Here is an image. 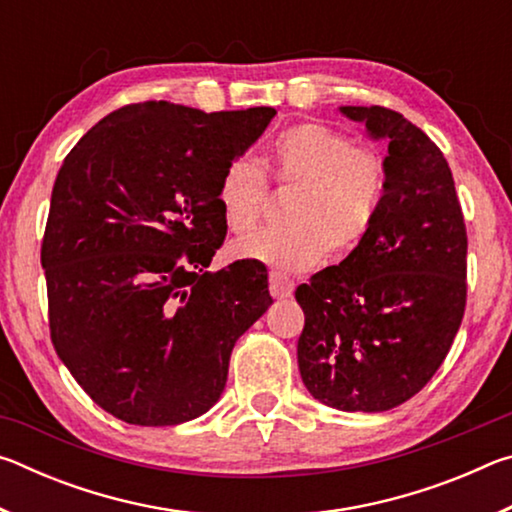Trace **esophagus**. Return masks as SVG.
<instances>
[{"label": "esophagus", "mask_w": 512, "mask_h": 512, "mask_svg": "<svg viewBox=\"0 0 512 512\" xmlns=\"http://www.w3.org/2000/svg\"><path fill=\"white\" fill-rule=\"evenodd\" d=\"M268 282H271V284H268V289H271V296L273 298H289L291 293H293V289H296V282H293L291 277L277 273V271L271 273V277H268Z\"/></svg>", "instance_id": "1"}]
</instances>
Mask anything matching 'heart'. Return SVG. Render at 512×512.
<instances>
[{
    "instance_id": "heart-1",
    "label": "heart",
    "mask_w": 512,
    "mask_h": 512,
    "mask_svg": "<svg viewBox=\"0 0 512 512\" xmlns=\"http://www.w3.org/2000/svg\"><path fill=\"white\" fill-rule=\"evenodd\" d=\"M275 183L293 189L280 228L255 232L232 246V255L287 271L345 257L370 235L384 198V162L350 135L318 121L284 131L271 153ZM266 178L253 160L237 158L223 169L216 203L225 228L246 235L262 219Z\"/></svg>"
}]
</instances>
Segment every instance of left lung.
<instances>
[{"mask_svg": "<svg viewBox=\"0 0 512 512\" xmlns=\"http://www.w3.org/2000/svg\"><path fill=\"white\" fill-rule=\"evenodd\" d=\"M388 142L384 198L366 241L296 289L298 368L332 409L379 413L420 393L445 361L467 298V232L443 151L400 112L343 106Z\"/></svg>", "mask_w": 512, "mask_h": 512, "instance_id": "8db88e82", "label": "left lung"}]
</instances>
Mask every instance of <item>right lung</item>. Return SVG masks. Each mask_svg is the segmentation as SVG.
Returning <instances> with one entry per match:
<instances>
[{"mask_svg": "<svg viewBox=\"0 0 512 512\" xmlns=\"http://www.w3.org/2000/svg\"><path fill=\"white\" fill-rule=\"evenodd\" d=\"M273 117L131 103L63 160L40 250L51 343L115 418L171 427L210 411L237 339L273 305L257 259L207 271L228 232L221 173Z\"/></svg>", "mask_w": 512, "mask_h": 512, "instance_id": "1", "label": "right lung"}]
</instances>
